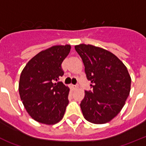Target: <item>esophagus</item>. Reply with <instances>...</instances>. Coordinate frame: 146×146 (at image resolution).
<instances>
[{
  "instance_id": "obj_1",
  "label": "esophagus",
  "mask_w": 146,
  "mask_h": 146,
  "mask_svg": "<svg viewBox=\"0 0 146 146\" xmlns=\"http://www.w3.org/2000/svg\"><path fill=\"white\" fill-rule=\"evenodd\" d=\"M72 87H73L74 89H77V88H78V85H73V84H72Z\"/></svg>"
}]
</instances>
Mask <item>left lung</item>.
<instances>
[{
	"mask_svg": "<svg viewBox=\"0 0 146 146\" xmlns=\"http://www.w3.org/2000/svg\"><path fill=\"white\" fill-rule=\"evenodd\" d=\"M85 67L92 90L85 91L81 102L85 119L93 124H105L124 107L131 86V78L124 63L111 52L92 45L75 46Z\"/></svg>",
	"mask_w": 146,
	"mask_h": 146,
	"instance_id": "8db88e82",
	"label": "left lung"
}]
</instances>
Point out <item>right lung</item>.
<instances>
[{
	"label": "right lung",
	"mask_w": 146,
	"mask_h": 146,
	"mask_svg": "<svg viewBox=\"0 0 146 146\" xmlns=\"http://www.w3.org/2000/svg\"><path fill=\"white\" fill-rule=\"evenodd\" d=\"M70 46H54L42 51L27 62L21 73V100L34 120L46 124L60 121L68 105L70 89L61 81L62 63Z\"/></svg>",
	"instance_id": "obj_1"
}]
</instances>
